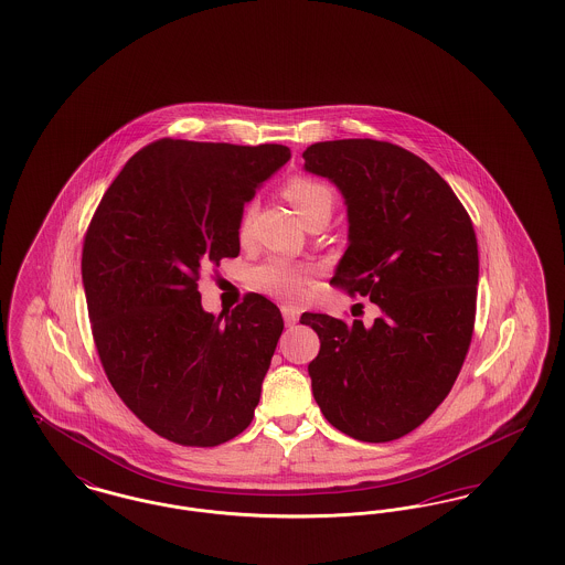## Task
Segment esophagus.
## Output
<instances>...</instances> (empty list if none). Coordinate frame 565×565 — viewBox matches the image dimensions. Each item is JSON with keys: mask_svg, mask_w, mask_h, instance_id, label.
Listing matches in <instances>:
<instances>
[{"mask_svg": "<svg viewBox=\"0 0 565 565\" xmlns=\"http://www.w3.org/2000/svg\"><path fill=\"white\" fill-rule=\"evenodd\" d=\"M281 316H284V322H286V326H295L296 322H298V309L296 307H290V305H284L281 307Z\"/></svg>", "mask_w": 565, "mask_h": 565, "instance_id": "1", "label": "esophagus"}]
</instances>
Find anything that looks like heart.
<instances>
[{
  "mask_svg": "<svg viewBox=\"0 0 565 565\" xmlns=\"http://www.w3.org/2000/svg\"><path fill=\"white\" fill-rule=\"evenodd\" d=\"M286 196L290 199V203L295 205L296 212L302 215L311 214L320 207H330L334 205V194L332 190L328 189L322 182L318 180H309V178H296L288 186H286ZM249 217L252 212L247 210L242 217V228L239 233L245 235L247 233V226H249ZM305 269L295 267L281 258H275L265 263L263 267L254 270L252 279H254V286L263 292L273 296H281V298H295L302 284H305Z\"/></svg>",
  "mask_w": 565,
  "mask_h": 565,
  "instance_id": "obj_1",
  "label": "heart"
}]
</instances>
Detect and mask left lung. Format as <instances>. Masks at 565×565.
Here are the masks:
<instances>
[{
    "instance_id": "left-lung-1",
    "label": "left lung",
    "mask_w": 565,
    "mask_h": 565,
    "mask_svg": "<svg viewBox=\"0 0 565 565\" xmlns=\"http://www.w3.org/2000/svg\"><path fill=\"white\" fill-rule=\"evenodd\" d=\"M305 171L348 207V249L332 284L369 296L373 326L302 313L320 337L309 364L323 417L355 440L387 443L447 398L470 348L479 249L456 192L430 164L376 139L320 141Z\"/></svg>"
}]
</instances>
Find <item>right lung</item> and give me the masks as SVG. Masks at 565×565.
<instances>
[{
    "label": "right lung",
    "mask_w": 565,
    "mask_h": 565,
    "mask_svg": "<svg viewBox=\"0 0 565 565\" xmlns=\"http://www.w3.org/2000/svg\"><path fill=\"white\" fill-rule=\"evenodd\" d=\"M288 161L279 143L159 139L93 215L82 284L95 345L122 403L167 440L215 447L254 417L281 313L263 295L207 313L196 279L239 256L243 205Z\"/></svg>",
    "instance_id": "1"
}]
</instances>
